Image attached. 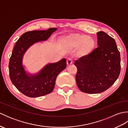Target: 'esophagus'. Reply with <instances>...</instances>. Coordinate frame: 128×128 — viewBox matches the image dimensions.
Masks as SVG:
<instances>
[{
  "label": "esophagus",
  "instance_id": "34e87169",
  "mask_svg": "<svg viewBox=\"0 0 128 128\" xmlns=\"http://www.w3.org/2000/svg\"><path fill=\"white\" fill-rule=\"evenodd\" d=\"M72 58H68L67 59V60H66V63L68 66H69V65H71L72 63Z\"/></svg>",
  "mask_w": 128,
  "mask_h": 128
}]
</instances>
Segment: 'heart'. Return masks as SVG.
Instances as JSON below:
<instances>
[{"label": "heart", "instance_id": "b5f03b06", "mask_svg": "<svg viewBox=\"0 0 128 128\" xmlns=\"http://www.w3.org/2000/svg\"><path fill=\"white\" fill-rule=\"evenodd\" d=\"M64 42L66 45L71 47H77L81 46V52L84 55L89 54L93 50L95 44L94 40L85 34H72L68 36Z\"/></svg>", "mask_w": 128, "mask_h": 128}]
</instances>
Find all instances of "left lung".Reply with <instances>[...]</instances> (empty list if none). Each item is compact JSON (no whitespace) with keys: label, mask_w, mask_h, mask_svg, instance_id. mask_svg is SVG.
I'll list each match as a JSON object with an SVG mask.
<instances>
[{"label":"left lung","mask_w":128,"mask_h":128,"mask_svg":"<svg viewBox=\"0 0 128 128\" xmlns=\"http://www.w3.org/2000/svg\"><path fill=\"white\" fill-rule=\"evenodd\" d=\"M98 47L75 62L76 82L81 91L98 94L109 88L119 77L120 56L115 40L103 31L97 33Z\"/></svg>","instance_id":"left-lung-1"}]
</instances>
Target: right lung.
I'll return each mask as SVG.
<instances>
[{
  "mask_svg": "<svg viewBox=\"0 0 128 128\" xmlns=\"http://www.w3.org/2000/svg\"><path fill=\"white\" fill-rule=\"evenodd\" d=\"M56 28L47 30L25 32L20 37L14 47L9 60L10 78L16 88L25 96L37 97L50 93L55 86L57 76L66 69V59L45 66L36 75L27 74L22 66L24 53L34 43L47 40Z\"/></svg>",
  "mask_w": 128,
  "mask_h": 128,
  "instance_id": "1",
  "label": "right lung"
}]
</instances>
